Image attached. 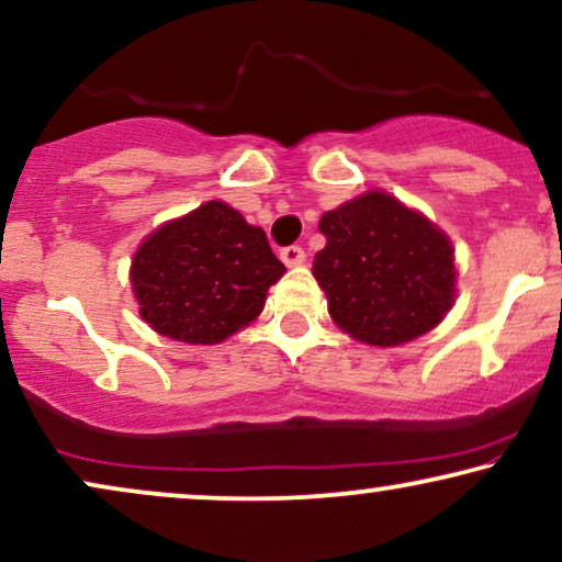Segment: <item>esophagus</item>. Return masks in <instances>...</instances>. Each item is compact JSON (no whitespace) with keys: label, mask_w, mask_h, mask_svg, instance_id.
<instances>
[{"label":"esophagus","mask_w":562,"mask_h":562,"mask_svg":"<svg viewBox=\"0 0 562 562\" xmlns=\"http://www.w3.org/2000/svg\"><path fill=\"white\" fill-rule=\"evenodd\" d=\"M304 258H307V255H304V249H302L300 245H292V247H283V249H281V260L286 262L289 268L302 266Z\"/></svg>","instance_id":"34e87169"}]
</instances>
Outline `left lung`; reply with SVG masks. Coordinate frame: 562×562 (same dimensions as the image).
I'll list each match as a JSON object with an SVG mask.
<instances>
[{"instance_id":"8db88e82","label":"left lung","mask_w":562,"mask_h":562,"mask_svg":"<svg viewBox=\"0 0 562 562\" xmlns=\"http://www.w3.org/2000/svg\"><path fill=\"white\" fill-rule=\"evenodd\" d=\"M313 276L338 328L370 346H398L438 325L456 300L453 245L387 192L323 213Z\"/></svg>"}]
</instances>
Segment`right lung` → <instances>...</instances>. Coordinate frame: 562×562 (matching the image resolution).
Instances as JSON below:
<instances>
[{
    "label": "right lung",
    "instance_id": "add662e5",
    "mask_svg": "<svg viewBox=\"0 0 562 562\" xmlns=\"http://www.w3.org/2000/svg\"><path fill=\"white\" fill-rule=\"evenodd\" d=\"M283 273L266 232L221 200L156 228L130 268L143 321L175 341L205 346L252 323Z\"/></svg>",
    "mask_w": 562,
    "mask_h": 562
}]
</instances>
